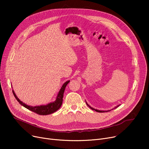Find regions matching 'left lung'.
Wrapping results in <instances>:
<instances>
[{
    "instance_id": "obj_1",
    "label": "left lung",
    "mask_w": 149,
    "mask_h": 149,
    "mask_svg": "<svg viewBox=\"0 0 149 149\" xmlns=\"http://www.w3.org/2000/svg\"><path fill=\"white\" fill-rule=\"evenodd\" d=\"M86 104H87V105H88V106H89L91 109H92V110H93V111H95L96 112H106L109 111H99V110H97V109H93V108L91 107L89 105H88V104L86 102ZM118 106H118L117 107H118ZM117 107H115V108H116Z\"/></svg>"
}]
</instances>
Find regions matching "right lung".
<instances>
[{
	"instance_id": "add662e5",
	"label": "right lung",
	"mask_w": 149,
	"mask_h": 149,
	"mask_svg": "<svg viewBox=\"0 0 149 149\" xmlns=\"http://www.w3.org/2000/svg\"><path fill=\"white\" fill-rule=\"evenodd\" d=\"M69 81H67L63 84V85L62 86L61 88L60 89L58 92V94L57 95L56 100L54 102L51 103L46 106H34V107L28 106L26 104L22 103V101L19 100V99L17 97V96L15 95V93L13 91V93L15 99H16L18 102H19V103L23 107H25V108L29 109V110L31 111L35 112L37 114L40 115H46L51 114L55 112H56L58 109H60L63 103V97L65 89Z\"/></svg>"
}]
</instances>
